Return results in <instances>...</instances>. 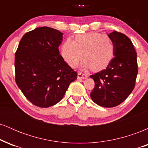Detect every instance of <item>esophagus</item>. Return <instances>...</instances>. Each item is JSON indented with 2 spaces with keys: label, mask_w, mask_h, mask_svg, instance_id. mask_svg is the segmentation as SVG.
<instances>
[{
  "label": "esophagus",
  "mask_w": 148,
  "mask_h": 148,
  "mask_svg": "<svg viewBox=\"0 0 148 148\" xmlns=\"http://www.w3.org/2000/svg\"><path fill=\"white\" fill-rule=\"evenodd\" d=\"M77 78L78 79H87L88 75L86 74H83V73L81 72H79L78 73Z\"/></svg>",
  "instance_id": "1"
}]
</instances>
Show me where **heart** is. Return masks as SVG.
<instances>
[{"label":"heart","instance_id":"b5f03b06","mask_svg":"<svg viewBox=\"0 0 148 148\" xmlns=\"http://www.w3.org/2000/svg\"><path fill=\"white\" fill-rule=\"evenodd\" d=\"M114 44L106 35L99 32L79 34L74 41L68 38L61 47V55L67 63L74 67L83 56L86 58L81 63L84 69L92 67L101 69L109 64L114 56Z\"/></svg>","mask_w":148,"mask_h":148}]
</instances>
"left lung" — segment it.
I'll list each match as a JSON object with an SVG mask.
<instances>
[{"mask_svg":"<svg viewBox=\"0 0 148 148\" xmlns=\"http://www.w3.org/2000/svg\"><path fill=\"white\" fill-rule=\"evenodd\" d=\"M114 44V58L106 69L90 76L95 88L90 97L99 106L111 108L128 97L138 74L136 52L128 37L113 31L108 35Z\"/></svg>","mask_w":148,"mask_h":148,"instance_id":"obj_1","label":"left lung"}]
</instances>
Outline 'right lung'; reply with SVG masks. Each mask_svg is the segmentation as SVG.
I'll return each instance as SVG.
<instances>
[{
    "instance_id": "1",
    "label": "right lung",
    "mask_w": 148,
    "mask_h": 148,
    "mask_svg": "<svg viewBox=\"0 0 148 148\" xmlns=\"http://www.w3.org/2000/svg\"><path fill=\"white\" fill-rule=\"evenodd\" d=\"M62 35L49 27L37 28L23 35L15 53L16 84L27 99L41 108L59 102L77 79L59 52Z\"/></svg>"
}]
</instances>
